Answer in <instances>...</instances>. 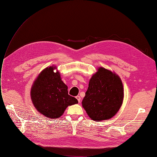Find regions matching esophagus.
I'll use <instances>...</instances> for the list:
<instances>
[{"label":"esophagus","instance_id":"1","mask_svg":"<svg viewBox=\"0 0 157 157\" xmlns=\"http://www.w3.org/2000/svg\"><path fill=\"white\" fill-rule=\"evenodd\" d=\"M76 98H77V99L78 102H80V99H81V98H80V97L79 96H76Z\"/></svg>","mask_w":157,"mask_h":157}]
</instances>
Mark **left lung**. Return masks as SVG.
<instances>
[{
	"label": "left lung",
	"instance_id": "obj_1",
	"mask_svg": "<svg viewBox=\"0 0 157 157\" xmlns=\"http://www.w3.org/2000/svg\"><path fill=\"white\" fill-rule=\"evenodd\" d=\"M123 98L124 90L118 75L99 67L90 80L82 105L93 121H105L116 115L122 105Z\"/></svg>",
	"mask_w": 157,
	"mask_h": 157
}]
</instances>
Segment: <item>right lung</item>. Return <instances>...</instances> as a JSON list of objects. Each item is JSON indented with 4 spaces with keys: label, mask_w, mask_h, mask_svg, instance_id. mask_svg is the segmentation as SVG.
Returning <instances> with one entry per match:
<instances>
[{
    "label": "right lung",
    "mask_w": 157,
    "mask_h": 157,
    "mask_svg": "<svg viewBox=\"0 0 157 157\" xmlns=\"http://www.w3.org/2000/svg\"><path fill=\"white\" fill-rule=\"evenodd\" d=\"M56 66L46 67L39 75L31 90L32 102L36 110L50 118H58L69 105L78 100L68 94L67 86L61 80Z\"/></svg>",
    "instance_id": "add662e5"
}]
</instances>
